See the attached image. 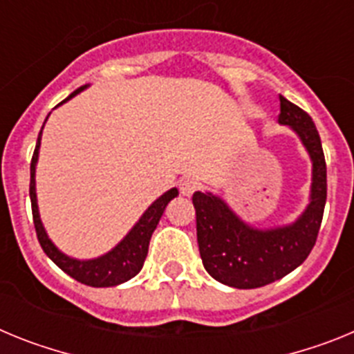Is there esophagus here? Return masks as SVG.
<instances>
[{"label":"esophagus","instance_id":"obj_1","mask_svg":"<svg viewBox=\"0 0 354 354\" xmlns=\"http://www.w3.org/2000/svg\"><path fill=\"white\" fill-rule=\"evenodd\" d=\"M179 189L184 196H189L198 189V183L195 179H192V177H186V179H183L179 183Z\"/></svg>","mask_w":354,"mask_h":354}]
</instances>
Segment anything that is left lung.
<instances>
[{
    "mask_svg": "<svg viewBox=\"0 0 354 354\" xmlns=\"http://www.w3.org/2000/svg\"><path fill=\"white\" fill-rule=\"evenodd\" d=\"M278 122L299 134L314 162L312 202L290 227L255 230L216 196L196 192V239L204 268L214 280L236 289H257L296 270L314 248L326 204V161L310 115L280 95Z\"/></svg>",
    "mask_w": 354,
    "mask_h": 354,
    "instance_id": "8db88e82",
    "label": "left lung"
}]
</instances>
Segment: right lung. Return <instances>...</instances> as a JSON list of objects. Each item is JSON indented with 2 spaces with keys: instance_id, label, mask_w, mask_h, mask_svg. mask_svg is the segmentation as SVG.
I'll return each instance as SVG.
<instances>
[{
  "instance_id": "1",
  "label": "right lung",
  "mask_w": 354,
  "mask_h": 354,
  "mask_svg": "<svg viewBox=\"0 0 354 354\" xmlns=\"http://www.w3.org/2000/svg\"><path fill=\"white\" fill-rule=\"evenodd\" d=\"M81 90H83V86L74 90L65 101H68L71 97H74L77 92H81ZM40 133H42V131H40ZM39 147L40 134L39 140H37L35 152H33V158H31L30 165V198L37 239H39L40 246H42V250L46 252V255H48L62 271H65L68 277H72L74 280H77V282L90 287H113L118 286V283L127 282V280H131L133 277H136V274L140 273V270L143 268V262H145L147 252H149L150 236H152V232H154L156 227H158L168 202L179 195V192L174 187V189L167 192L162 196H159L154 204L147 209L145 214L140 218L136 227L127 234L126 239L122 241L120 245L115 246L109 253H106V255H102V257L99 259H93V261H74V259L67 257V255H64V253L56 250V246L48 239V236L44 232L42 223H40L35 195V165L37 158H39Z\"/></svg>"
}]
</instances>
